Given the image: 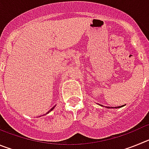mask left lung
Listing matches in <instances>:
<instances>
[{
	"label": "left lung",
	"instance_id": "obj_1",
	"mask_svg": "<svg viewBox=\"0 0 149 149\" xmlns=\"http://www.w3.org/2000/svg\"><path fill=\"white\" fill-rule=\"evenodd\" d=\"M99 105H101V106H102V105H101V104H99ZM123 106H124V105H123ZM123 106H119V107H115V108H120V107H123ZM107 108H110V107H107ZM111 108H112V107H111Z\"/></svg>",
	"mask_w": 149,
	"mask_h": 149
}]
</instances>
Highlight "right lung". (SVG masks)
I'll use <instances>...</instances> for the list:
<instances>
[{
  "label": "right lung",
  "instance_id": "obj_1",
  "mask_svg": "<svg viewBox=\"0 0 149 149\" xmlns=\"http://www.w3.org/2000/svg\"><path fill=\"white\" fill-rule=\"evenodd\" d=\"M54 107H55V106H54ZM54 107H52V108H51V110H49V111H48V113H46V114H48V113H50V112H51V110H53V109H54Z\"/></svg>",
  "mask_w": 149,
  "mask_h": 149
}]
</instances>
